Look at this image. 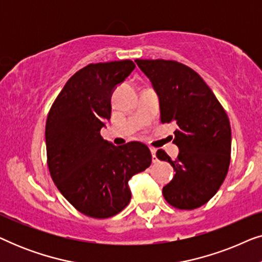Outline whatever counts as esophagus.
<instances>
[{"label": "esophagus", "instance_id": "1", "mask_svg": "<svg viewBox=\"0 0 262 262\" xmlns=\"http://www.w3.org/2000/svg\"><path fill=\"white\" fill-rule=\"evenodd\" d=\"M150 151H151V155H152V162H154V163L157 162V157H156V149H155V148H150Z\"/></svg>", "mask_w": 262, "mask_h": 262}]
</instances>
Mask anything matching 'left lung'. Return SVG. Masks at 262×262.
<instances>
[{
	"instance_id": "1",
	"label": "left lung",
	"mask_w": 262,
	"mask_h": 262,
	"mask_svg": "<svg viewBox=\"0 0 262 262\" xmlns=\"http://www.w3.org/2000/svg\"><path fill=\"white\" fill-rule=\"evenodd\" d=\"M151 81L160 99L161 121L177 123L174 161L157 150L161 161L173 166V180L162 189L173 207L193 210L216 194L228 174L231 154L230 121L223 106L205 81L177 60L136 59Z\"/></svg>"
}]
</instances>
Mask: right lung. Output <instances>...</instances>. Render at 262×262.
I'll list each match as a JSON object with an SVG mask.
<instances>
[{
    "instance_id": "add662e5",
    "label": "right lung",
    "mask_w": 262,
    "mask_h": 262,
    "mask_svg": "<svg viewBox=\"0 0 262 262\" xmlns=\"http://www.w3.org/2000/svg\"><path fill=\"white\" fill-rule=\"evenodd\" d=\"M136 68L130 59L92 63L75 73L46 119L50 174L64 198L93 218L116 216L128 205V180L151 164L141 142L116 146L100 135L111 118V96Z\"/></svg>"
}]
</instances>
